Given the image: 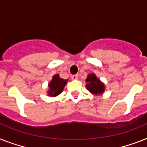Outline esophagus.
Returning a JSON list of instances; mask_svg holds the SVG:
<instances>
[{"label": "esophagus", "mask_w": 147, "mask_h": 147, "mask_svg": "<svg viewBox=\"0 0 147 147\" xmlns=\"http://www.w3.org/2000/svg\"><path fill=\"white\" fill-rule=\"evenodd\" d=\"M71 79H72V80H77V79H78V75L77 74L72 75V76H71Z\"/></svg>", "instance_id": "esophagus-1"}]
</instances>
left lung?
Wrapping results in <instances>:
<instances>
[{
    "instance_id": "1",
    "label": "left lung",
    "mask_w": 147,
    "mask_h": 147,
    "mask_svg": "<svg viewBox=\"0 0 147 147\" xmlns=\"http://www.w3.org/2000/svg\"><path fill=\"white\" fill-rule=\"evenodd\" d=\"M86 88L93 94H101L104 92V86L102 82H100L95 76V75L92 74H89L87 77Z\"/></svg>"
}]
</instances>
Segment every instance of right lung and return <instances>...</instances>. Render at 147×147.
Returning a JSON list of instances; mask_svg holds the SVG:
<instances>
[{"instance_id":"obj_1","label":"right lung","mask_w":147,"mask_h":147,"mask_svg":"<svg viewBox=\"0 0 147 147\" xmlns=\"http://www.w3.org/2000/svg\"><path fill=\"white\" fill-rule=\"evenodd\" d=\"M67 81L59 77V75H55L53 77V80L51 81L49 84V87L50 90L49 92V94L50 96H56L62 92L63 88H65Z\"/></svg>"}]
</instances>
